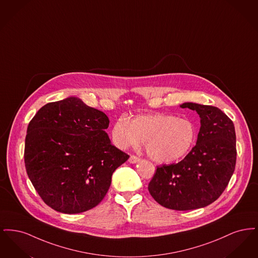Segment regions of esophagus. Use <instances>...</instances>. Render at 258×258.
I'll return each instance as SVG.
<instances>
[{
  "instance_id": "1",
  "label": "esophagus",
  "mask_w": 258,
  "mask_h": 258,
  "mask_svg": "<svg viewBox=\"0 0 258 258\" xmlns=\"http://www.w3.org/2000/svg\"><path fill=\"white\" fill-rule=\"evenodd\" d=\"M140 160V159L137 157V156H135V155H132L131 157H130V159H128V161L131 162V163H136V162H138Z\"/></svg>"
}]
</instances>
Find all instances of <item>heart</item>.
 <instances>
[{"mask_svg":"<svg viewBox=\"0 0 258 258\" xmlns=\"http://www.w3.org/2000/svg\"><path fill=\"white\" fill-rule=\"evenodd\" d=\"M195 139L194 123L170 114L139 115L132 122L121 117L112 128V140L117 147H137L144 142L148 156L161 163L184 157Z\"/></svg>","mask_w":258,"mask_h":258,"instance_id":"obj_1","label":"heart"}]
</instances>
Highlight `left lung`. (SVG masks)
<instances>
[{
    "label": "left lung",
    "mask_w": 258,
    "mask_h": 258,
    "mask_svg": "<svg viewBox=\"0 0 258 258\" xmlns=\"http://www.w3.org/2000/svg\"><path fill=\"white\" fill-rule=\"evenodd\" d=\"M181 107L200 117L197 145L180 162L157 166L148 189L161 206L187 211L221 197L233 175L237 150L233 122L220 108L192 102Z\"/></svg>",
    "instance_id": "1"
}]
</instances>
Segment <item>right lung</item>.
<instances>
[{
    "label": "right lung",
    "instance_id": "right-lung-1",
    "mask_svg": "<svg viewBox=\"0 0 258 258\" xmlns=\"http://www.w3.org/2000/svg\"><path fill=\"white\" fill-rule=\"evenodd\" d=\"M108 117L81 99L42 106L25 138L26 171L43 202L57 212L78 214L106 196L111 177L130 158L113 146Z\"/></svg>",
    "mask_w": 258,
    "mask_h": 258
}]
</instances>
